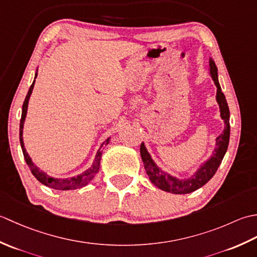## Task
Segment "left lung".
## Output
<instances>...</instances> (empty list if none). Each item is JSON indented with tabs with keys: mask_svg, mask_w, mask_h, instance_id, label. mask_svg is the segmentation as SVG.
I'll list each match as a JSON object with an SVG mask.
<instances>
[{
	"mask_svg": "<svg viewBox=\"0 0 257 257\" xmlns=\"http://www.w3.org/2000/svg\"><path fill=\"white\" fill-rule=\"evenodd\" d=\"M209 70L210 76L216 86V101L220 107L221 118L225 124L223 133L215 139V147L210 159L202 163L198 170L190 178L178 179L170 176L168 172L163 171L161 168L157 166V163L151 158L144 143L140 146L141 159L144 161L146 172L148 174L150 181L157 188L166 191V192H170L173 194H187L203 187L215 174L227 150L228 141H230V110H228L225 96L222 92L219 78H217L216 65L212 58H210L209 61Z\"/></svg>",
	"mask_w": 257,
	"mask_h": 257,
	"instance_id": "1",
	"label": "left lung"
}]
</instances>
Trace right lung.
I'll use <instances>...</instances> for the list:
<instances>
[{"mask_svg":"<svg viewBox=\"0 0 257 257\" xmlns=\"http://www.w3.org/2000/svg\"><path fill=\"white\" fill-rule=\"evenodd\" d=\"M36 77H37V70H36V74H35V78ZM35 78H34V81H33V84L30 87L29 92H27V95L25 97L23 107H22V117H21V122H20V143H21V147H22V151H23V155H24V159L27 163V166H29V168L31 169L33 176H34L42 184L46 185V187H48V188H52V189H55V190H63V191L83 188V187H85V185L88 184L91 181V180L94 179V177L98 173V171H99L100 160H101V155H102V152L100 151V148L103 146V144L108 145L109 143H110V138H108L105 141V143H102L99 150L97 151L95 160H94V162H92L91 167L87 169V170H85L83 173L78 174V176L72 177V178H62V179L61 178H53L51 176H48V174L45 173L43 170H41V169L38 168L36 165H34V162L32 161L31 157L26 152V149L24 147V141H23L24 121H25V118H26L27 106H29L30 97L32 95L33 88H34Z\"/></svg>","mask_w":257,"mask_h":257,"instance_id":"obj_1","label":"right lung"}]
</instances>
